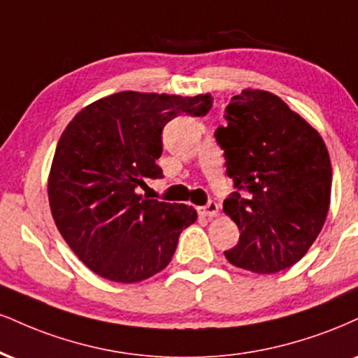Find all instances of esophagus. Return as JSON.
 <instances>
[{"instance_id": "34e87169", "label": "esophagus", "mask_w": 358, "mask_h": 358, "mask_svg": "<svg viewBox=\"0 0 358 358\" xmlns=\"http://www.w3.org/2000/svg\"><path fill=\"white\" fill-rule=\"evenodd\" d=\"M198 213L203 215V217H208V218H213L218 215V203L217 201H208L205 206H200L198 208Z\"/></svg>"}]
</instances>
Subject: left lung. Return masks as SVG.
<instances>
[{
  "instance_id": "obj_1",
  "label": "left lung",
  "mask_w": 358,
  "mask_h": 358,
  "mask_svg": "<svg viewBox=\"0 0 358 358\" xmlns=\"http://www.w3.org/2000/svg\"><path fill=\"white\" fill-rule=\"evenodd\" d=\"M215 131L235 192L223 212L240 240L225 257L253 273L295 265L324 227L330 206L331 163L327 146L277 94L243 90Z\"/></svg>"
}]
</instances>
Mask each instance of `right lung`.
I'll list each match as a JSON object with an SVG mask.
<instances>
[{
    "instance_id": "obj_1",
    "label": "right lung",
    "mask_w": 358,
    "mask_h": 358,
    "mask_svg": "<svg viewBox=\"0 0 358 358\" xmlns=\"http://www.w3.org/2000/svg\"><path fill=\"white\" fill-rule=\"evenodd\" d=\"M212 94L122 92L92 103L64 128L48 178L53 220L64 242L100 277L135 283L170 264L193 206L138 195L162 178V131L180 115L205 116Z\"/></svg>"
}]
</instances>
